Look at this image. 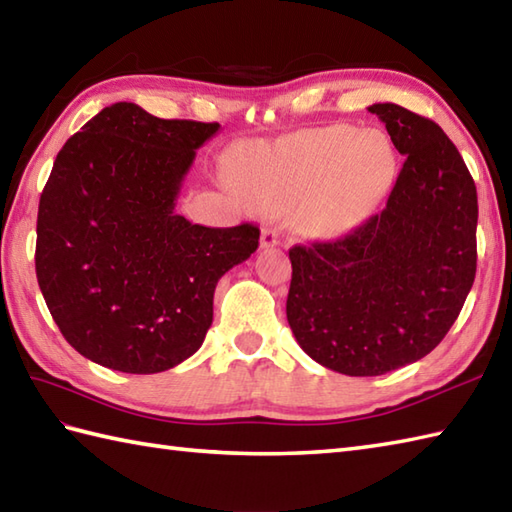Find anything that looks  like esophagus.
Returning a JSON list of instances; mask_svg holds the SVG:
<instances>
[{
  "label": "esophagus",
  "mask_w": 512,
  "mask_h": 512,
  "mask_svg": "<svg viewBox=\"0 0 512 512\" xmlns=\"http://www.w3.org/2000/svg\"><path fill=\"white\" fill-rule=\"evenodd\" d=\"M279 244V231L277 228H262V248H270V246H277Z\"/></svg>",
  "instance_id": "obj_1"
}]
</instances>
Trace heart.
Instances as JSON below:
<instances>
[{
  "label": "heart",
  "instance_id": "1",
  "mask_svg": "<svg viewBox=\"0 0 512 512\" xmlns=\"http://www.w3.org/2000/svg\"><path fill=\"white\" fill-rule=\"evenodd\" d=\"M396 176V151L378 129L328 125L299 132L239 160L235 184L259 206L308 200L303 224L336 235L358 224L385 198Z\"/></svg>",
  "mask_w": 512,
  "mask_h": 512
}]
</instances>
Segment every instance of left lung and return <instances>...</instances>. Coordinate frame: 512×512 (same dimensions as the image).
Returning <instances> with one entry per match:
<instances>
[{
	"label": "left lung",
	"instance_id": "left-lung-1",
	"mask_svg": "<svg viewBox=\"0 0 512 512\" xmlns=\"http://www.w3.org/2000/svg\"><path fill=\"white\" fill-rule=\"evenodd\" d=\"M405 156L385 209L336 242L292 246L290 330L319 365L380 376L420 361L458 319L477 268V191L429 118L367 107Z\"/></svg>",
	"mask_w": 512,
	"mask_h": 512
}]
</instances>
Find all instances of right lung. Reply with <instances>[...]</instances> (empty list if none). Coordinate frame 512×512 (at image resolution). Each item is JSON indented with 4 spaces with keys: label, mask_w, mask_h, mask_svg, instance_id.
<instances>
[{
    "label": "right lung",
    "mask_w": 512,
    "mask_h": 512,
    "mask_svg": "<svg viewBox=\"0 0 512 512\" xmlns=\"http://www.w3.org/2000/svg\"><path fill=\"white\" fill-rule=\"evenodd\" d=\"M220 123L165 121L114 103L54 160L37 215L41 295L76 352L158 374L200 350L213 292L259 246V228H209L176 213L195 149Z\"/></svg>",
    "instance_id": "right-lung-1"
}]
</instances>
